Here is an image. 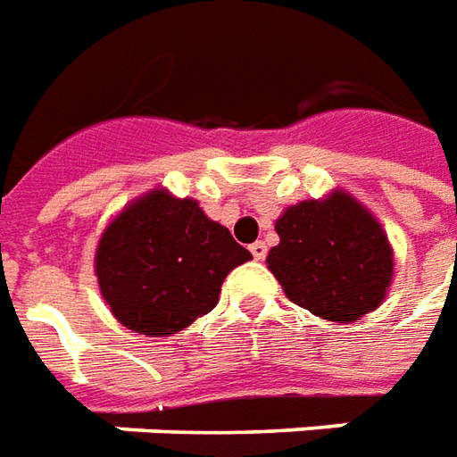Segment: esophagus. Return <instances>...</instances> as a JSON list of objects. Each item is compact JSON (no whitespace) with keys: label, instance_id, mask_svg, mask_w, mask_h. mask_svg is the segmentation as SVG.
<instances>
[{"label":"esophagus","instance_id":"34e87169","mask_svg":"<svg viewBox=\"0 0 457 457\" xmlns=\"http://www.w3.org/2000/svg\"><path fill=\"white\" fill-rule=\"evenodd\" d=\"M251 253H253L255 261H263L265 253H268V245H265L263 241H255V244L251 245Z\"/></svg>","mask_w":457,"mask_h":457}]
</instances>
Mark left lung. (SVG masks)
<instances>
[{
    "instance_id": "obj_1",
    "label": "left lung",
    "mask_w": 457,
    "mask_h": 457,
    "mask_svg": "<svg viewBox=\"0 0 457 457\" xmlns=\"http://www.w3.org/2000/svg\"><path fill=\"white\" fill-rule=\"evenodd\" d=\"M275 231L280 244L265 263L295 305L347 325L386 297L394 251L381 223L352 194L337 189L287 206Z\"/></svg>"
}]
</instances>
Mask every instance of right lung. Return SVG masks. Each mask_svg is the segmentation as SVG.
I'll return each mask as SVG.
<instances>
[{
    "mask_svg": "<svg viewBox=\"0 0 457 457\" xmlns=\"http://www.w3.org/2000/svg\"><path fill=\"white\" fill-rule=\"evenodd\" d=\"M245 261L251 253L194 199L154 189L108 223L96 275L120 325L167 337L212 312L226 275Z\"/></svg>",
    "mask_w": 457,
    "mask_h": 457,
    "instance_id": "obj_1",
    "label": "right lung"
}]
</instances>
